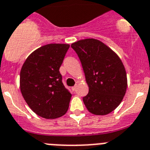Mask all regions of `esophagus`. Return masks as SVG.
Instances as JSON below:
<instances>
[{
  "instance_id": "obj_1",
  "label": "esophagus",
  "mask_w": 150,
  "mask_h": 150,
  "mask_svg": "<svg viewBox=\"0 0 150 150\" xmlns=\"http://www.w3.org/2000/svg\"><path fill=\"white\" fill-rule=\"evenodd\" d=\"M76 87H77V85H75L74 86H73L72 87V90L73 91H75L76 89Z\"/></svg>"
}]
</instances>
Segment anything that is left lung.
<instances>
[{
    "label": "left lung",
    "instance_id": "obj_1",
    "mask_svg": "<svg viewBox=\"0 0 150 150\" xmlns=\"http://www.w3.org/2000/svg\"><path fill=\"white\" fill-rule=\"evenodd\" d=\"M81 61L89 93L83 98L90 113L105 115L113 112L125 96L127 79L117 54L103 42L86 38L71 45Z\"/></svg>",
    "mask_w": 150,
    "mask_h": 150
}]
</instances>
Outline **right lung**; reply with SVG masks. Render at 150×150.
Masks as SVG:
<instances>
[{
    "label": "right lung",
    "instance_id": "right-lung-1",
    "mask_svg": "<svg viewBox=\"0 0 150 150\" xmlns=\"http://www.w3.org/2000/svg\"><path fill=\"white\" fill-rule=\"evenodd\" d=\"M68 44H48L29 55L20 70L23 97L37 115L54 119L66 114L72 96L62 83L59 69Z\"/></svg>",
    "mask_w": 150,
    "mask_h": 150
}]
</instances>
